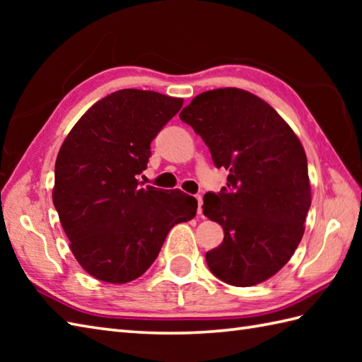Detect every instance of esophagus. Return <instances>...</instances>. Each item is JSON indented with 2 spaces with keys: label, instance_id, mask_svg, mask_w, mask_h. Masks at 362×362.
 <instances>
[{
  "label": "esophagus",
  "instance_id": "obj_1",
  "mask_svg": "<svg viewBox=\"0 0 362 362\" xmlns=\"http://www.w3.org/2000/svg\"><path fill=\"white\" fill-rule=\"evenodd\" d=\"M197 214H202V196H197Z\"/></svg>",
  "mask_w": 362,
  "mask_h": 362
}]
</instances>
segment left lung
<instances>
[{
	"label": "left lung",
	"instance_id": "left-lung-1",
	"mask_svg": "<svg viewBox=\"0 0 362 362\" xmlns=\"http://www.w3.org/2000/svg\"><path fill=\"white\" fill-rule=\"evenodd\" d=\"M179 117L228 171L227 187L204 196V214L224 228V241L205 253L210 271L243 288L271 279L302 241L311 205L302 143L271 105L240 88L205 91Z\"/></svg>",
	"mask_w": 362,
	"mask_h": 362
}]
</instances>
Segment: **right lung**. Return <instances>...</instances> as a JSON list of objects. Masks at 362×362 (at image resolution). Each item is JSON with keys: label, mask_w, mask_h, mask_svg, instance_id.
<instances>
[{"label": "right lung", "mask_w": 362, "mask_h": 362, "mask_svg": "<svg viewBox=\"0 0 362 362\" xmlns=\"http://www.w3.org/2000/svg\"><path fill=\"white\" fill-rule=\"evenodd\" d=\"M182 104L157 91H115L82 115L57 153L52 202L74 258L98 280L138 279L169 230L196 216L193 196L136 180L152 140Z\"/></svg>", "instance_id": "1"}]
</instances>
